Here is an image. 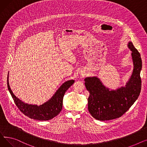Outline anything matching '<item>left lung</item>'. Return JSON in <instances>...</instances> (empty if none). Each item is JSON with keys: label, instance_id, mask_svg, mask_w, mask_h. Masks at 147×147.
I'll return each mask as SVG.
<instances>
[{"label": "left lung", "instance_id": "8db88e82", "mask_svg": "<svg viewBox=\"0 0 147 147\" xmlns=\"http://www.w3.org/2000/svg\"><path fill=\"white\" fill-rule=\"evenodd\" d=\"M127 46L132 51L134 69L125 86L110 90L96 76L84 79V84L89 92L88 110L92 116L96 120L105 121L121 117L134 104L140 94L141 55L132 42H129Z\"/></svg>", "mask_w": 147, "mask_h": 147}]
</instances>
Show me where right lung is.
I'll use <instances>...</instances> for the list:
<instances>
[{
    "mask_svg": "<svg viewBox=\"0 0 147 147\" xmlns=\"http://www.w3.org/2000/svg\"><path fill=\"white\" fill-rule=\"evenodd\" d=\"M9 75V73H8ZM7 75V88L20 110L27 117L37 120H49L56 117L63 109V97L67 90L74 83V80H69L64 82L58 88L52 98L42 105H32L22 102L16 97L9 84V76Z\"/></svg>",
    "mask_w": 147,
    "mask_h": 147,
    "instance_id": "right-lung-1",
    "label": "right lung"
}]
</instances>
